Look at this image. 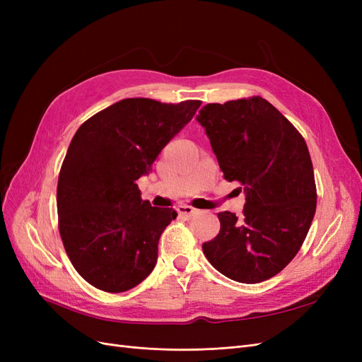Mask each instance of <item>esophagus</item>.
Segmentation results:
<instances>
[{
  "mask_svg": "<svg viewBox=\"0 0 362 362\" xmlns=\"http://www.w3.org/2000/svg\"><path fill=\"white\" fill-rule=\"evenodd\" d=\"M177 211H178L180 216H182V217H185V218H190V217H193L194 214L199 213V210H196V208H193L192 205H178Z\"/></svg>",
  "mask_w": 362,
  "mask_h": 362,
  "instance_id": "34e87169",
  "label": "esophagus"
}]
</instances>
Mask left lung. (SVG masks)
<instances>
[{
  "mask_svg": "<svg viewBox=\"0 0 362 362\" xmlns=\"http://www.w3.org/2000/svg\"><path fill=\"white\" fill-rule=\"evenodd\" d=\"M205 128L223 177L246 193L243 216L218 213L221 231L202 245L226 278L257 284L298 254L315 214L317 190L308 146L290 120L261 96L206 104Z\"/></svg>",
  "mask_w": 362,
  "mask_h": 362,
  "instance_id": "1",
  "label": "left lung"
}]
</instances>
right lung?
Wrapping results in <instances>:
<instances>
[{"mask_svg":"<svg viewBox=\"0 0 362 362\" xmlns=\"http://www.w3.org/2000/svg\"><path fill=\"white\" fill-rule=\"evenodd\" d=\"M199 105L127 98L76 129L59 175V231L72 266L93 287L122 293L154 270L158 240L178 214L141 201L136 181Z\"/></svg>","mask_w":362,"mask_h":362,"instance_id":"1","label":"right lung"}]
</instances>
